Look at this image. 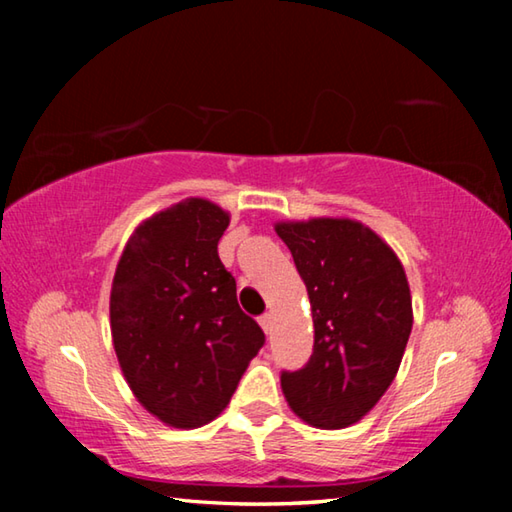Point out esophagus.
Returning <instances> with one entry per match:
<instances>
[{
	"mask_svg": "<svg viewBox=\"0 0 512 512\" xmlns=\"http://www.w3.org/2000/svg\"><path fill=\"white\" fill-rule=\"evenodd\" d=\"M259 325H262V329L266 334H271V329H273V316L271 314H264L262 318H259Z\"/></svg>",
	"mask_w": 512,
	"mask_h": 512,
	"instance_id": "34e87169",
	"label": "esophagus"
}]
</instances>
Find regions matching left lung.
<instances>
[{"mask_svg": "<svg viewBox=\"0 0 512 512\" xmlns=\"http://www.w3.org/2000/svg\"><path fill=\"white\" fill-rule=\"evenodd\" d=\"M314 318L307 366L282 372L291 411L318 429H345L372 411L400 370L413 327L411 289L393 248L354 219L280 221Z\"/></svg>", "mask_w": 512, "mask_h": 512, "instance_id": "obj_1", "label": "left lung"}]
</instances>
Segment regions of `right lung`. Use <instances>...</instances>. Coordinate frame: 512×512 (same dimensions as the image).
I'll use <instances>...</instances> for the list:
<instances>
[{
  "label": "right lung",
  "mask_w": 512,
  "mask_h": 512,
  "mask_svg": "<svg viewBox=\"0 0 512 512\" xmlns=\"http://www.w3.org/2000/svg\"><path fill=\"white\" fill-rule=\"evenodd\" d=\"M230 214L185 198L137 225L110 291L119 368L146 411L176 429L212 422L264 345L219 259Z\"/></svg>",
  "instance_id": "1"
}]
</instances>
